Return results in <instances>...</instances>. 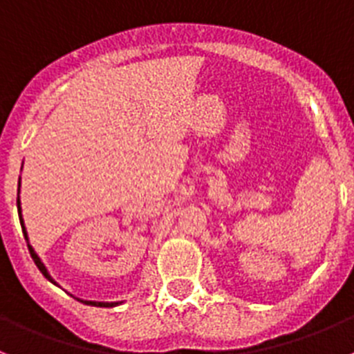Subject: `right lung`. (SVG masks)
Instances as JSON below:
<instances>
[{
	"label": "right lung",
	"instance_id": "1",
	"mask_svg": "<svg viewBox=\"0 0 354 354\" xmlns=\"http://www.w3.org/2000/svg\"><path fill=\"white\" fill-rule=\"evenodd\" d=\"M23 169V167H21ZM19 187H21V178H19V182H17V214H19V221H21V228H23V236H25V239H26V243H28V250H30V255H32V259H34V263H35V266H37V268H39V272L43 273L44 277L48 279L50 283L52 284H55V286H59L57 283H55V281H53V277L52 275H50L48 273V270H46V266H44V263L43 261H41V257L37 254H35V250L34 248H32V245H30V241H28V232H26V227H25V221H23V214H21V201H19ZM77 299V297H75ZM77 301H81V302H84V304H88V306H97V308H115V306H118V304H122V301L120 302H99V301H84V299H77Z\"/></svg>",
	"mask_w": 354,
	"mask_h": 354
}]
</instances>
